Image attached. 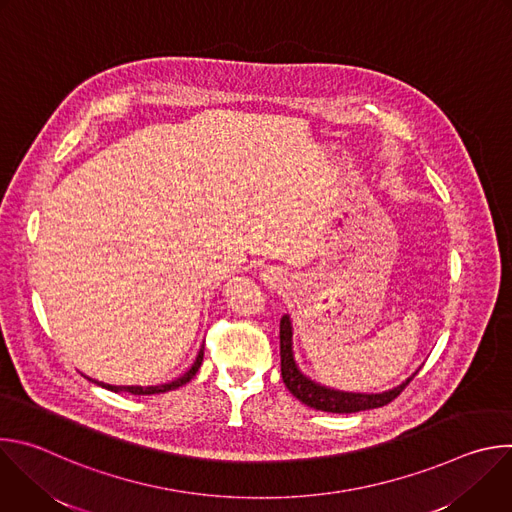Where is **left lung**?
Returning <instances> with one entry per match:
<instances>
[{
	"mask_svg": "<svg viewBox=\"0 0 512 512\" xmlns=\"http://www.w3.org/2000/svg\"><path fill=\"white\" fill-rule=\"evenodd\" d=\"M291 336H294V330H291V320L289 316H283L279 322V354H281V377L289 393L296 399H300L304 405L314 407L318 411H328V413H356V411H367V409H377L387 403H391L415 377H409L405 383H401L395 389H389L385 393H346V391H336L330 387H324L310 377H306L296 364L294 358V348H291Z\"/></svg>",
	"mask_w": 512,
	"mask_h": 512,
	"instance_id": "obj_1",
	"label": "left lung"
}]
</instances>
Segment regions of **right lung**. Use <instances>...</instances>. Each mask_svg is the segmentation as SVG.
Listing matches in <instances>:
<instances>
[{"label":"right lung","mask_w":512,"mask_h":512,"mask_svg":"<svg viewBox=\"0 0 512 512\" xmlns=\"http://www.w3.org/2000/svg\"><path fill=\"white\" fill-rule=\"evenodd\" d=\"M202 356H204V344L200 346V350H198V354H196V360L192 362V367L184 373V375H180L178 379H174V381H170V383H164V385H154V387H139V385H107V383H99V381H93V379H89V381H93L95 385H99V387H103V389H107V391H113V393H131V395H158V393H166V391H174V389H178V387H182V385H186L196 373H198V369H200V364H202Z\"/></svg>","instance_id":"right-lung-1"}]
</instances>
